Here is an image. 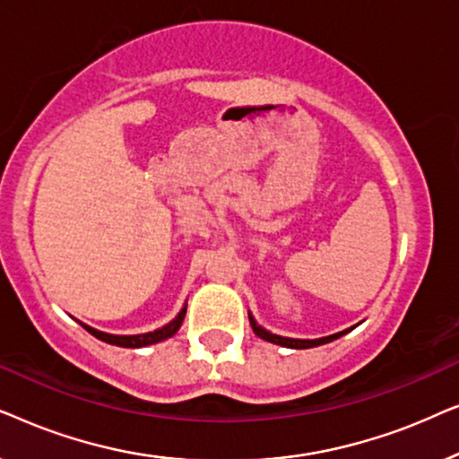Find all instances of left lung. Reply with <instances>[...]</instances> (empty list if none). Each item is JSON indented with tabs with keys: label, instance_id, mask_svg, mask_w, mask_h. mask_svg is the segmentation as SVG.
Here are the masks:
<instances>
[{
	"label": "left lung",
	"instance_id": "left-lung-1",
	"mask_svg": "<svg viewBox=\"0 0 459 459\" xmlns=\"http://www.w3.org/2000/svg\"><path fill=\"white\" fill-rule=\"evenodd\" d=\"M248 319H250V325H253V332L259 338H263V341L267 342H273V344H280V347H286V349H313V347H319V344H328L332 341H336V338H341L347 334V332H351L355 328H347L342 332H336V334H330V336H324V338H313V341H309V338H288V336H280V334H273V332H269L263 328V325L256 324V319L253 317V313L248 311Z\"/></svg>",
	"mask_w": 459,
	"mask_h": 459
}]
</instances>
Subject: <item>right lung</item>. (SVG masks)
<instances>
[{
  "mask_svg": "<svg viewBox=\"0 0 459 459\" xmlns=\"http://www.w3.org/2000/svg\"><path fill=\"white\" fill-rule=\"evenodd\" d=\"M186 309H187V305H184V309H181L178 316L171 319V322L165 324L162 328L154 330V332H146V334H129V336L106 334V332H100V330L91 328V325H87V324H81V325H83V328L90 332L91 336H96L98 341H102V342L117 344V347H125V349H140V347H148V344H156L160 341H167V338H171L175 332L181 328V324H184Z\"/></svg>",
  "mask_w": 459,
  "mask_h": 459,
  "instance_id": "obj_1",
  "label": "right lung"
}]
</instances>
